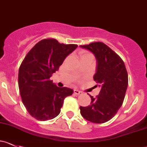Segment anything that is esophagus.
<instances>
[{
	"mask_svg": "<svg viewBox=\"0 0 147 147\" xmlns=\"http://www.w3.org/2000/svg\"><path fill=\"white\" fill-rule=\"evenodd\" d=\"M74 94H77V95H80V94H82V92L81 91H79L78 89H74Z\"/></svg>",
	"mask_w": 147,
	"mask_h": 147,
	"instance_id": "34e87169",
	"label": "esophagus"
}]
</instances>
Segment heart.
Listing matches in <instances>:
<instances>
[{"instance_id": "b5f03b06", "label": "heart", "mask_w": 147, "mask_h": 147, "mask_svg": "<svg viewBox=\"0 0 147 147\" xmlns=\"http://www.w3.org/2000/svg\"><path fill=\"white\" fill-rule=\"evenodd\" d=\"M91 55V54L86 53V52H82V53H81V57L84 56V55Z\"/></svg>"}]
</instances>
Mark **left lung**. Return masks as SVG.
Listing matches in <instances>:
<instances>
[{"mask_svg":"<svg viewBox=\"0 0 147 147\" xmlns=\"http://www.w3.org/2000/svg\"><path fill=\"white\" fill-rule=\"evenodd\" d=\"M94 54L96 69L94 80L101 87L96 98L90 95L91 104L80 106L84 119L94 123L110 120L123 104L128 85V75L124 62L117 53L102 42L80 46Z\"/></svg>","mask_w":147,"mask_h":147,"instance_id":"8db88e82","label":"left lung"}]
</instances>
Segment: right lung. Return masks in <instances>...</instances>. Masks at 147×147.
Wrapping results in <instances>:
<instances>
[{
    "label": "right lung",
    "mask_w": 147,
    "mask_h": 147,
    "mask_svg": "<svg viewBox=\"0 0 147 147\" xmlns=\"http://www.w3.org/2000/svg\"><path fill=\"white\" fill-rule=\"evenodd\" d=\"M77 47L75 44H60L54 38H46L37 43L23 60L18 86L24 106L36 120L55 118L65 98L73 93L72 89L57 86L51 77Z\"/></svg>",
    "instance_id": "obj_1"
}]
</instances>
